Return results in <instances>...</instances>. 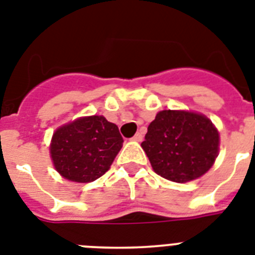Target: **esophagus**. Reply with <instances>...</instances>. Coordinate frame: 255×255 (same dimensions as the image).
I'll return each mask as SVG.
<instances>
[{"instance_id": "obj_1", "label": "esophagus", "mask_w": 255, "mask_h": 255, "mask_svg": "<svg viewBox=\"0 0 255 255\" xmlns=\"http://www.w3.org/2000/svg\"><path fill=\"white\" fill-rule=\"evenodd\" d=\"M142 137H144V136H142V133H141V132H137V133L134 134L133 137H132V140L140 142V141H142Z\"/></svg>"}]
</instances>
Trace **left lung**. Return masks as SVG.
<instances>
[{"instance_id": "left-lung-1", "label": "left lung", "mask_w": 255, "mask_h": 255, "mask_svg": "<svg viewBox=\"0 0 255 255\" xmlns=\"http://www.w3.org/2000/svg\"><path fill=\"white\" fill-rule=\"evenodd\" d=\"M141 146L155 174L187 183L211 168L219 151V132L202 114L163 110L149 124Z\"/></svg>"}]
</instances>
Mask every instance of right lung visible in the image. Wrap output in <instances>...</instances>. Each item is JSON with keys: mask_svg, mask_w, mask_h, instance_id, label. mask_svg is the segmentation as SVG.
I'll list each match as a JSON object with an SVG mask.
<instances>
[{"mask_svg": "<svg viewBox=\"0 0 255 255\" xmlns=\"http://www.w3.org/2000/svg\"><path fill=\"white\" fill-rule=\"evenodd\" d=\"M118 126L102 115L79 118L57 128L50 142L55 170L75 183H91L109 171L122 149Z\"/></svg>", "mask_w": 255, "mask_h": 255, "instance_id": "1", "label": "right lung"}]
</instances>
